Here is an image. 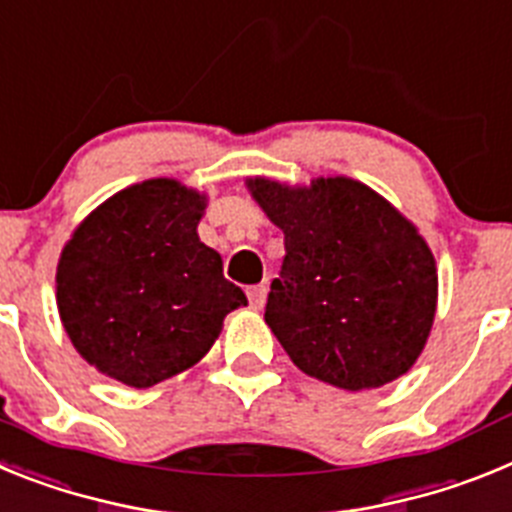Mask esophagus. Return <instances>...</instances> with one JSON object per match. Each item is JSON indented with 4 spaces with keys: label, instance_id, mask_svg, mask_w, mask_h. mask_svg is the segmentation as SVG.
Masks as SVG:
<instances>
[{
    "label": "esophagus",
    "instance_id": "1",
    "mask_svg": "<svg viewBox=\"0 0 512 512\" xmlns=\"http://www.w3.org/2000/svg\"><path fill=\"white\" fill-rule=\"evenodd\" d=\"M248 302H251L253 310H261L266 302V284H256V287H248Z\"/></svg>",
    "mask_w": 512,
    "mask_h": 512
}]
</instances>
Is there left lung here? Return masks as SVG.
Returning <instances> with one entry per match:
<instances>
[{
    "label": "left lung",
    "instance_id": "8db88e82",
    "mask_svg": "<svg viewBox=\"0 0 512 512\" xmlns=\"http://www.w3.org/2000/svg\"><path fill=\"white\" fill-rule=\"evenodd\" d=\"M284 233L264 320L289 359L341 390L408 372L436 318V261L408 217L366 184L328 176L310 187L248 179Z\"/></svg>",
    "mask_w": 512,
    "mask_h": 512
}]
</instances>
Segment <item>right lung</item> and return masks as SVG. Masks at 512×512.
Here are the masks:
<instances>
[{
	"instance_id": "right-lung-1",
	"label": "right lung",
	"mask_w": 512,
	"mask_h": 512,
	"mask_svg": "<svg viewBox=\"0 0 512 512\" xmlns=\"http://www.w3.org/2000/svg\"><path fill=\"white\" fill-rule=\"evenodd\" d=\"M205 194L148 179L97 207L63 246L56 271L61 323L84 359L146 390L210 351L230 310L246 305L200 241Z\"/></svg>"
}]
</instances>
